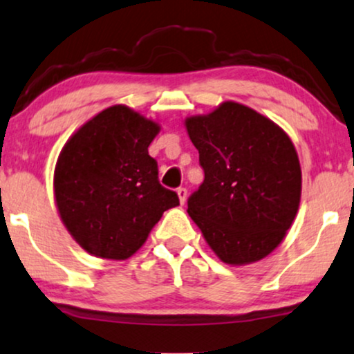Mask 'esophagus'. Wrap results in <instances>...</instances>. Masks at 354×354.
Segmentation results:
<instances>
[{
  "mask_svg": "<svg viewBox=\"0 0 354 354\" xmlns=\"http://www.w3.org/2000/svg\"><path fill=\"white\" fill-rule=\"evenodd\" d=\"M177 195H178V200H180V203L183 205L187 201V188L185 187H178L177 188Z\"/></svg>",
  "mask_w": 354,
  "mask_h": 354,
  "instance_id": "1",
  "label": "esophagus"
}]
</instances>
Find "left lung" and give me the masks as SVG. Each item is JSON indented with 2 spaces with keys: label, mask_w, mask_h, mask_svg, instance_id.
Here are the masks:
<instances>
[{
  "label": "left lung",
  "mask_w": 354,
  "mask_h": 354,
  "mask_svg": "<svg viewBox=\"0 0 354 354\" xmlns=\"http://www.w3.org/2000/svg\"><path fill=\"white\" fill-rule=\"evenodd\" d=\"M185 127L205 180L190 195L188 214L224 263L245 265L281 244L301 200L295 145L267 117L237 102Z\"/></svg>",
  "instance_id": "8db88e82"
}]
</instances>
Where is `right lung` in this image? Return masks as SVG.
<instances>
[{"instance_id":"right-lung-1","label":"right lung","mask_w":354,"mask_h":354,"mask_svg":"<svg viewBox=\"0 0 354 354\" xmlns=\"http://www.w3.org/2000/svg\"><path fill=\"white\" fill-rule=\"evenodd\" d=\"M159 125L125 105L84 123L59 153L55 200L59 216L82 249L125 260L145 244L162 213L178 205L159 183L148 146Z\"/></svg>"}]
</instances>
